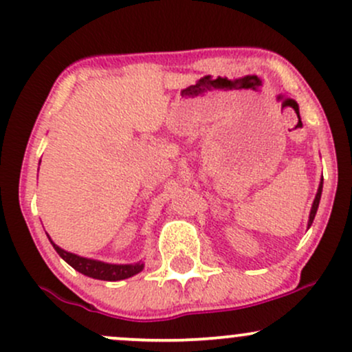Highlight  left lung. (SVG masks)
I'll list each match as a JSON object with an SVG mask.
<instances>
[{
    "mask_svg": "<svg viewBox=\"0 0 352 352\" xmlns=\"http://www.w3.org/2000/svg\"><path fill=\"white\" fill-rule=\"evenodd\" d=\"M321 192H322V182L319 184V188H318V193H316V199L313 201V207H311V212H309V221H308V228L311 227V223H313L314 217H316V212H318V207H319V200H321Z\"/></svg>",
    "mask_w": 352,
    "mask_h": 352,
    "instance_id": "1",
    "label": "left lung"
}]
</instances>
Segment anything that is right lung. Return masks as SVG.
<instances>
[{
	"label": "right lung",
	"instance_id": "obj_1",
	"mask_svg": "<svg viewBox=\"0 0 352 352\" xmlns=\"http://www.w3.org/2000/svg\"><path fill=\"white\" fill-rule=\"evenodd\" d=\"M52 246H54V250L58 252L59 256L63 258L67 265H71L76 272L86 274L89 278H96V280L119 281V280H125V278L134 276V274L140 273L144 270V263H135V265L102 263V261L89 260V258L78 256V254L66 252V250L59 248V246L54 243H52Z\"/></svg>",
	"mask_w": 352,
	"mask_h": 352
}]
</instances>
